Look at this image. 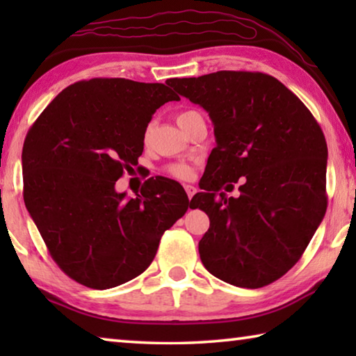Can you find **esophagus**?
Listing matches in <instances>:
<instances>
[{
  "mask_svg": "<svg viewBox=\"0 0 356 356\" xmlns=\"http://www.w3.org/2000/svg\"><path fill=\"white\" fill-rule=\"evenodd\" d=\"M185 191H186V196H188L190 200H191L193 195H195V193H196V186H193V185H185Z\"/></svg>",
  "mask_w": 356,
  "mask_h": 356,
  "instance_id": "esophagus-1",
  "label": "esophagus"
}]
</instances>
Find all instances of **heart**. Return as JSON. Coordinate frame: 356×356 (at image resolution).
<instances>
[{
    "instance_id": "obj_1",
    "label": "heart",
    "mask_w": 356,
    "mask_h": 356,
    "mask_svg": "<svg viewBox=\"0 0 356 356\" xmlns=\"http://www.w3.org/2000/svg\"><path fill=\"white\" fill-rule=\"evenodd\" d=\"M195 113V111H185V113H180L177 116V122H180V120H184L188 114ZM168 172L171 174L172 177L176 179H180V180H188L193 177V168L185 165V163H177V165H171L170 168H168Z\"/></svg>"
}]
</instances>
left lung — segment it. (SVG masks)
I'll use <instances>...</instances> for the list:
<instances>
[{"label": "left lung", "instance_id": "left-lung-1", "mask_svg": "<svg viewBox=\"0 0 356 356\" xmlns=\"http://www.w3.org/2000/svg\"><path fill=\"white\" fill-rule=\"evenodd\" d=\"M174 91L201 105L216 147L193 206L209 215L200 256L229 284L259 289L300 261L327 212V141L311 111L275 76L220 70L171 78ZM243 177L237 198L222 188Z\"/></svg>", "mask_w": 356, "mask_h": 356}]
</instances>
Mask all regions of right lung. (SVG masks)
Listing matches in <instances>:
<instances>
[{
  "instance_id": "add662e5",
  "label": "right lung",
  "mask_w": 356,
  "mask_h": 356,
  "mask_svg": "<svg viewBox=\"0 0 356 356\" xmlns=\"http://www.w3.org/2000/svg\"><path fill=\"white\" fill-rule=\"evenodd\" d=\"M179 100L163 83L92 78L50 102L23 144V200L53 261L91 289L116 287L154 261L188 210L177 182L150 177L136 197L114 190L138 165L154 113Z\"/></svg>"
}]
</instances>
